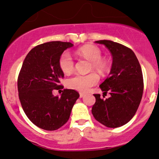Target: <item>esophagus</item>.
Instances as JSON below:
<instances>
[{
	"instance_id": "obj_1",
	"label": "esophagus",
	"mask_w": 159,
	"mask_h": 159,
	"mask_svg": "<svg viewBox=\"0 0 159 159\" xmlns=\"http://www.w3.org/2000/svg\"><path fill=\"white\" fill-rule=\"evenodd\" d=\"M84 96V93H80V98H82Z\"/></svg>"
}]
</instances>
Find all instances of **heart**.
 I'll use <instances>...</instances> for the list:
<instances>
[{
  "label": "heart",
  "instance_id": "b5f03b06",
  "mask_svg": "<svg viewBox=\"0 0 159 159\" xmlns=\"http://www.w3.org/2000/svg\"><path fill=\"white\" fill-rule=\"evenodd\" d=\"M79 56L83 57L91 61V67L99 72H104L107 69V63L102 59V52L100 49L93 45H84L77 51ZM59 66L64 74L68 75L73 71L74 61L69 52H66L62 54L59 60ZM98 75L91 72L84 75H75L67 80V85L69 88L80 91L87 92L90 87L98 83Z\"/></svg>",
  "mask_w": 159,
  "mask_h": 159
}]
</instances>
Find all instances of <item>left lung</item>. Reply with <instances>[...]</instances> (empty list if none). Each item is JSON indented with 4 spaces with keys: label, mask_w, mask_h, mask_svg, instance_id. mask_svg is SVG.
Instances as JSON below:
<instances>
[{
    "label": "left lung",
    "mask_w": 159,
    "mask_h": 159,
    "mask_svg": "<svg viewBox=\"0 0 159 159\" xmlns=\"http://www.w3.org/2000/svg\"><path fill=\"white\" fill-rule=\"evenodd\" d=\"M112 55V66L108 78L99 87L111 96L103 100L100 94H93L96 102L92 107L95 119L108 128L126 124L134 116L143 91L141 67L132 50L111 40H98Z\"/></svg>",
    "instance_id": "1"
}]
</instances>
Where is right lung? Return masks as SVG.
<instances>
[{"label": "right lung", "instance_id": "add662e5", "mask_svg": "<svg viewBox=\"0 0 159 159\" xmlns=\"http://www.w3.org/2000/svg\"><path fill=\"white\" fill-rule=\"evenodd\" d=\"M73 46L71 43L53 41L34 47L23 62L18 78L21 106L34 125L47 131L57 130L68 121L73 105L79 98L77 91L65 89L61 96L60 80L64 74L59 66L63 52Z\"/></svg>", "mask_w": 159, "mask_h": 159}]
</instances>
